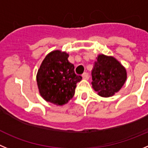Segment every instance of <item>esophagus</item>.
<instances>
[{"instance_id": "1", "label": "esophagus", "mask_w": 148, "mask_h": 148, "mask_svg": "<svg viewBox=\"0 0 148 148\" xmlns=\"http://www.w3.org/2000/svg\"><path fill=\"white\" fill-rule=\"evenodd\" d=\"M82 77L84 79H88L89 78V74L88 73H84L82 75Z\"/></svg>"}]
</instances>
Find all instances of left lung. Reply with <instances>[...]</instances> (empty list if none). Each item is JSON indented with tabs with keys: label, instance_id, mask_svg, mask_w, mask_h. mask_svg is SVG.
Instances as JSON below:
<instances>
[{
	"label": "left lung",
	"instance_id": "1",
	"mask_svg": "<svg viewBox=\"0 0 148 148\" xmlns=\"http://www.w3.org/2000/svg\"><path fill=\"white\" fill-rule=\"evenodd\" d=\"M92 87L102 97H112L127 79L126 69L113 57L99 54L91 72Z\"/></svg>",
	"mask_w": 148,
	"mask_h": 148
}]
</instances>
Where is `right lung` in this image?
I'll return each mask as SVG.
<instances>
[{"label":"right lung","instance_id":"obj_1","mask_svg":"<svg viewBox=\"0 0 148 148\" xmlns=\"http://www.w3.org/2000/svg\"><path fill=\"white\" fill-rule=\"evenodd\" d=\"M68 58L65 51H51L42 60L37 74L40 96L57 106L66 104L74 97L77 83L82 79L75 74L74 66Z\"/></svg>","mask_w":148,"mask_h":148}]
</instances>
